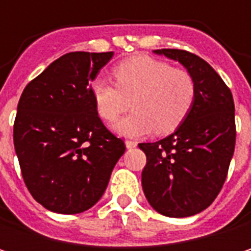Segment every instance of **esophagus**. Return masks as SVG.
<instances>
[{
	"label": "esophagus",
	"instance_id": "34e87169",
	"mask_svg": "<svg viewBox=\"0 0 251 251\" xmlns=\"http://www.w3.org/2000/svg\"><path fill=\"white\" fill-rule=\"evenodd\" d=\"M125 144H126V148H135L136 145H138V142L136 141H132V139H127V141H125Z\"/></svg>",
	"mask_w": 251,
	"mask_h": 251
}]
</instances>
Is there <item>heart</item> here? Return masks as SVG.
Masks as SVG:
<instances>
[{
	"mask_svg": "<svg viewBox=\"0 0 251 251\" xmlns=\"http://www.w3.org/2000/svg\"><path fill=\"white\" fill-rule=\"evenodd\" d=\"M116 84L96 78L91 97L99 116L113 122L130 107L127 118L115 125V130L125 136H142L154 127L158 133H170L189 115L196 84L192 74L183 68H173L169 62L138 55L113 68Z\"/></svg>",
	"mask_w": 251,
	"mask_h": 251,
	"instance_id": "b5f03b06",
	"label": "heart"
}]
</instances>
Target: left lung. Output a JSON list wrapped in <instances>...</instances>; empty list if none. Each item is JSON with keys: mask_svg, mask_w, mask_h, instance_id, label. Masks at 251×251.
Segmentation results:
<instances>
[{"mask_svg": "<svg viewBox=\"0 0 251 251\" xmlns=\"http://www.w3.org/2000/svg\"><path fill=\"white\" fill-rule=\"evenodd\" d=\"M178 61L195 79L193 106L175 133L142 142L147 155L142 189L161 215L183 218L206 209L221 192L235 147L231 90L198 55L181 49L154 50Z\"/></svg>", "mask_w": 251, "mask_h": 251, "instance_id": "obj_1", "label": "left lung"}]
</instances>
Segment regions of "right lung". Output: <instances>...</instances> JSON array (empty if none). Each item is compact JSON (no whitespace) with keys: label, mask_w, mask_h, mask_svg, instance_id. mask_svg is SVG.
I'll return each mask as SVG.
<instances>
[{"label":"right lung","mask_w":251,"mask_h":251,"mask_svg":"<svg viewBox=\"0 0 251 251\" xmlns=\"http://www.w3.org/2000/svg\"><path fill=\"white\" fill-rule=\"evenodd\" d=\"M113 52H70L25 85L14 121V148L34 201L58 214L90 209L124 155V139L97 115L90 81Z\"/></svg>","instance_id":"obj_1"}]
</instances>
